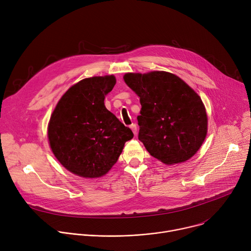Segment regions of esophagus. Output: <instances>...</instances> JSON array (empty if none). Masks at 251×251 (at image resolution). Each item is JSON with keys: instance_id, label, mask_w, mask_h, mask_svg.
Wrapping results in <instances>:
<instances>
[{"instance_id": "obj_1", "label": "esophagus", "mask_w": 251, "mask_h": 251, "mask_svg": "<svg viewBox=\"0 0 251 251\" xmlns=\"http://www.w3.org/2000/svg\"><path fill=\"white\" fill-rule=\"evenodd\" d=\"M129 127H130V129L132 130V132H133L134 134H136V132H137V126H136V125H135V124H131Z\"/></svg>"}]
</instances>
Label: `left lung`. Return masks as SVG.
Masks as SVG:
<instances>
[{
  "label": "left lung",
  "mask_w": 251,
  "mask_h": 251,
  "mask_svg": "<svg viewBox=\"0 0 251 251\" xmlns=\"http://www.w3.org/2000/svg\"><path fill=\"white\" fill-rule=\"evenodd\" d=\"M126 85L140 97V140L165 164L189 159L206 136L207 117L200 96L176 75L166 72L126 74Z\"/></svg>",
  "instance_id": "obj_1"
}]
</instances>
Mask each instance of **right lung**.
Instances as JSON below:
<instances>
[{
  "mask_svg": "<svg viewBox=\"0 0 251 251\" xmlns=\"http://www.w3.org/2000/svg\"><path fill=\"white\" fill-rule=\"evenodd\" d=\"M114 75L81 79L62 97L50 117L48 137L58 160L82 177L105 175L119 159L131 129L104 106Z\"/></svg>",
  "mask_w": 251,
  "mask_h": 251,
  "instance_id": "obj_1",
  "label": "right lung"
}]
</instances>
